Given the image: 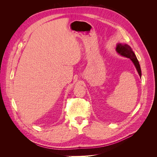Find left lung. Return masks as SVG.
I'll use <instances>...</instances> for the list:
<instances>
[{"label":"left lung","mask_w":157,"mask_h":157,"mask_svg":"<svg viewBox=\"0 0 157 157\" xmlns=\"http://www.w3.org/2000/svg\"><path fill=\"white\" fill-rule=\"evenodd\" d=\"M116 50L120 55L124 56L126 58H130L133 63L134 64L135 67L138 72V74L141 77V71L140 68V65L139 63V61L137 60L136 56L134 54V52L132 51L130 46H128V44H118L117 45Z\"/></svg>","instance_id":"1"}]
</instances>
